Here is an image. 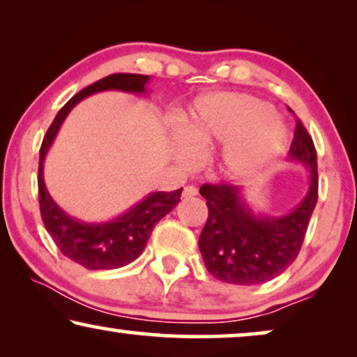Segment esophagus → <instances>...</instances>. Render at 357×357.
I'll list each match as a JSON object with an SVG mask.
<instances>
[{
  "instance_id": "1",
  "label": "esophagus",
  "mask_w": 357,
  "mask_h": 357,
  "mask_svg": "<svg viewBox=\"0 0 357 357\" xmlns=\"http://www.w3.org/2000/svg\"><path fill=\"white\" fill-rule=\"evenodd\" d=\"M197 195H198V188L193 187V185H188V187L183 188V198L185 199H188V198H192V197H197Z\"/></svg>"
}]
</instances>
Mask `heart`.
Returning a JSON list of instances; mask_svg holds the SVG:
<instances>
[{"instance_id": "obj_1", "label": "heart", "mask_w": 357, "mask_h": 357, "mask_svg": "<svg viewBox=\"0 0 357 357\" xmlns=\"http://www.w3.org/2000/svg\"><path fill=\"white\" fill-rule=\"evenodd\" d=\"M284 143V130L270 104L247 94H211L195 104L183 126L180 154L192 160L224 144L221 170L247 178L266 169Z\"/></svg>"}]
</instances>
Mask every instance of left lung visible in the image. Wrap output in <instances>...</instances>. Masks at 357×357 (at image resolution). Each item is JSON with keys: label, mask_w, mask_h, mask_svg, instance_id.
<instances>
[{"label": "left lung", "mask_w": 357, "mask_h": 357, "mask_svg": "<svg viewBox=\"0 0 357 357\" xmlns=\"http://www.w3.org/2000/svg\"><path fill=\"white\" fill-rule=\"evenodd\" d=\"M287 158L310 170V183L305 198L284 216H257L236 185L204 183L199 188L206 198L208 221L198 247L204 266L216 280L238 286L261 284L280 276L299 255L319 198L317 151L299 119Z\"/></svg>", "instance_id": "left-lung-1"}]
</instances>
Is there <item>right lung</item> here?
<instances>
[{
	"label": "right lung",
	"mask_w": 357,
	"mask_h": 357,
	"mask_svg": "<svg viewBox=\"0 0 357 357\" xmlns=\"http://www.w3.org/2000/svg\"><path fill=\"white\" fill-rule=\"evenodd\" d=\"M148 81L149 76L144 75L116 73V75H110L92 82L91 86L77 92L61 107L42 141L40 160H38V203H40L43 226L63 255L87 270H114V268H121L136 260L143 253L155 224L178 204L183 188L174 190V192L151 193L135 206H131L125 214L109 222L87 224L68 216L53 202L45 182H43V159L50 149L63 120L66 119V115L77 102L102 91L143 94L146 92L144 86Z\"/></svg>",
	"instance_id": "right-lung-1"
}]
</instances>
